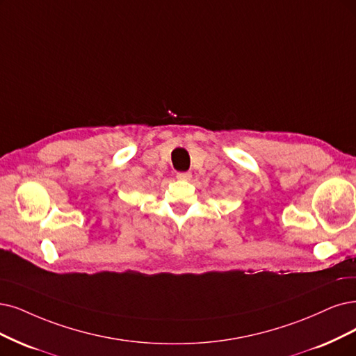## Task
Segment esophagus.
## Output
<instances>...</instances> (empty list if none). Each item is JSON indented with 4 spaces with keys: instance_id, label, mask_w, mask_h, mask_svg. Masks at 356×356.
I'll list each match as a JSON object with an SVG mask.
<instances>
[{
    "instance_id": "esophagus-1",
    "label": "esophagus",
    "mask_w": 356,
    "mask_h": 356,
    "mask_svg": "<svg viewBox=\"0 0 356 356\" xmlns=\"http://www.w3.org/2000/svg\"><path fill=\"white\" fill-rule=\"evenodd\" d=\"M176 177H177L179 180H191L192 173H191V171H180V173H177Z\"/></svg>"
}]
</instances>
